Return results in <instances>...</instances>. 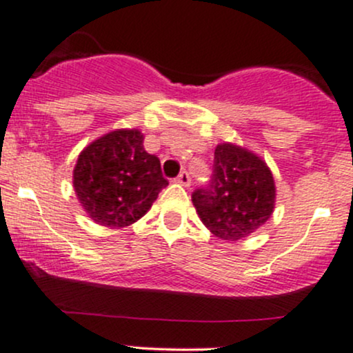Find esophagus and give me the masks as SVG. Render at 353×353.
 Here are the masks:
<instances>
[{
  "label": "esophagus",
  "instance_id": "1",
  "mask_svg": "<svg viewBox=\"0 0 353 353\" xmlns=\"http://www.w3.org/2000/svg\"><path fill=\"white\" fill-rule=\"evenodd\" d=\"M176 183H179L181 186H186V188L191 186V176H189L188 170H183V172L176 177Z\"/></svg>",
  "mask_w": 353,
  "mask_h": 353
}]
</instances>
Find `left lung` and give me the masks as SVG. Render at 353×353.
<instances>
[{"instance_id":"obj_1","label":"left lung","mask_w":353,"mask_h":353,"mask_svg":"<svg viewBox=\"0 0 353 353\" xmlns=\"http://www.w3.org/2000/svg\"><path fill=\"white\" fill-rule=\"evenodd\" d=\"M276 203L270 169L247 148L220 143L214 148L211 181L192 192V205L214 236L236 242L261 228Z\"/></svg>"}]
</instances>
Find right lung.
Returning a JSON list of instances; mask_svg holds the SVG:
<instances>
[{
	"label": "right lung",
	"instance_id": "1",
	"mask_svg": "<svg viewBox=\"0 0 353 353\" xmlns=\"http://www.w3.org/2000/svg\"><path fill=\"white\" fill-rule=\"evenodd\" d=\"M72 184L92 221L110 228L135 223L150 210L167 179L161 161L143 148L139 130H114L77 157Z\"/></svg>",
	"mask_w": 353,
	"mask_h": 353
}]
</instances>
